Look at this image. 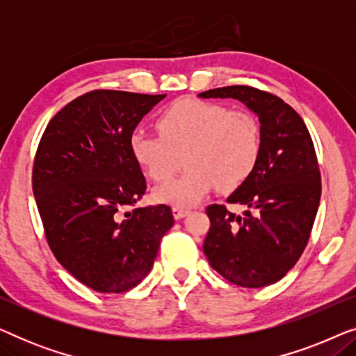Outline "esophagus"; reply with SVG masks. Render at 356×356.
<instances>
[{"instance_id": "34e87169", "label": "esophagus", "mask_w": 356, "mask_h": 356, "mask_svg": "<svg viewBox=\"0 0 356 356\" xmlns=\"http://www.w3.org/2000/svg\"><path fill=\"white\" fill-rule=\"evenodd\" d=\"M189 213L188 209H183V207H173V217L177 218V220H179V218L186 217Z\"/></svg>"}]
</instances>
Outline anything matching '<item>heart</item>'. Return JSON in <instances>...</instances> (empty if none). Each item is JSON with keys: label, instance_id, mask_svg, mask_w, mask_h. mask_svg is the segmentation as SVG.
Returning a JSON list of instances; mask_svg holds the SVG:
<instances>
[{"label": "heart", "instance_id": "1", "mask_svg": "<svg viewBox=\"0 0 356 356\" xmlns=\"http://www.w3.org/2000/svg\"><path fill=\"white\" fill-rule=\"evenodd\" d=\"M160 136L136 129L129 149L154 181H167L184 157L186 172L155 191L159 202L175 207L197 204L216 186L240 188L254 172L262 150V131L250 111L222 104L179 100L157 118Z\"/></svg>", "mask_w": 356, "mask_h": 356}]
</instances>
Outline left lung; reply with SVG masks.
I'll list each match as a JSON object with an SVG mask.
<instances>
[{
  "label": "left lung",
  "mask_w": 356,
  "mask_h": 356,
  "mask_svg": "<svg viewBox=\"0 0 356 356\" xmlns=\"http://www.w3.org/2000/svg\"><path fill=\"white\" fill-rule=\"evenodd\" d=\"M199 97L240 100L257 115L262 131L254 172L227 199L248 211L236 216L223 204L209 206L204 254L212 269L238 286L275 284L303 254L319 207L321 173L313 139L301 116L269 92L228 86Z\"/></svg>",
  "instance_id": "left-lung-1"
}]
</instances>
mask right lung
Returning a JSON list of instances; mask_svg holds the SVG:
<instances>
[{"instance_id":"right-lung-1","label":"right lung","mask_w":356,"mask_h":356,"mask_svg":"<svg viewBox=\"0 0 356 356\" xmlns=\"http://www.w3.org/2000/svg\"><path fill=\"white\" fill-rule=\"evenodd\" d=\"M165 97L87 92L53 116L38 144L32 189L48 246L71 275L100 293L140 284L175 223L165 204L123 213L145 193L129 138Z\"/></svg>"}]
</instances>
